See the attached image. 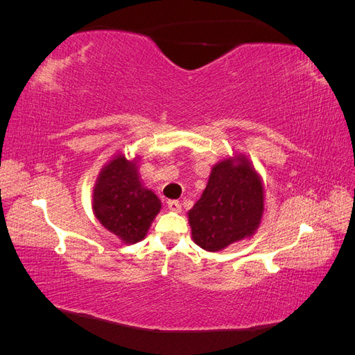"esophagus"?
Instances as JSON below:
<instances>
[{"mask_svg": "<svg viewBox=\"0 0 355 355\" xmlns=\"http://www.w3.org/2000/svg\"><path fill=\"white\" fill-rule=\"evenodd\" d=\"M167 207L171 211H180L182 210V206H180V202L178 200H168L167 201Z\"/></svg>", "mask_w": 355, "mask_h": 355, "instance_id": "34e87169", "label": "esophagus"}]
</instances>
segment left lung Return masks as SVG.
Segmentation results:
<instances>
[{
	"label": "left lung",
	"instance_id": "left-lung-1",
	"mask_svg": "<svg viewBox=\"0 0 355 355\" xmlns=\"http://www.w3.org/2000/svg\"><path fill=\"white\" fill-rule=\"evenodd\" d=\"M263 188L247 159H225L211 170L201 198L188 213L192 239L204 250L218 252L259 227Z\"/></svg>",
	"mask_w": 355,
	"mask_h": 355
}]
</instances>
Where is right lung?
Returning a JSON list of instances; mask_svg holds the SVG:
<instances>
[{"mask_svg":"<svg viewBox=\"0 0 355 355\" xmlns=\"http://www.w3.org/2000/svg\"><path fill=\"white\" fill-rule=\"evenodd\" d=\"M93 209L106 230L133 244L145 237L161 202L153 191L142 187L133 161L116 155L98 178Z\"/></svg>","mask_w":355,"mask_h":355,"instance_id":"obj_1","label":"right lung"}]
</instances>
